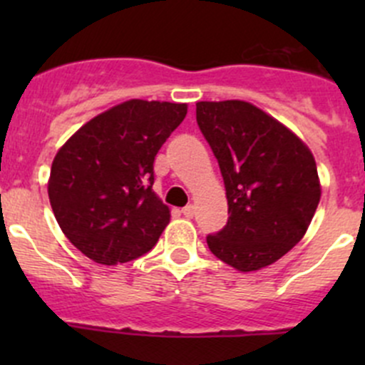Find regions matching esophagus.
<instances>
[{
  "label": "esophagus",
  "mask_w": 365,
  "mask_h": 365,
  "mask_svg": "<svg viewBox=\"0 0 365 365\" xmlns=\"http://www.w3.org/2000/svg\"><path fill=\"white\" fill-rule=\"evenodd\" d=\"M182 213L187 217V219H192L194 217V205H187L182 208Z\"/></svg>",
  "instance_id": "esophagus-1"
}]
</instances>
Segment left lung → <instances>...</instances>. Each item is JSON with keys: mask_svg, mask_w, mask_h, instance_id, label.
<instances>
[{"mask_svg": "<svg viewBox=\"0 0 365 365\" xmlns=\"http://www.w3.org/2000/svg\"><path fill=\"white\" fill-rule=\"evenodd\" d=\"M196 120L219 162L227 222L210 251L240 272L268 267L304 238L322 187L311 150L288 127L244 101L197 102Z\"/></svg>", "mask_w": 365, "mask_h": 365, "instance_id": "8db88e82", "label": "left lung"}]
</instances>
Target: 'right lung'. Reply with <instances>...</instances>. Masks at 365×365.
I'll use <instances>...</instances> for the list:
<instances>
[{"instance_id":"right-lung-1","label":"right lung","mask_w":365,"mask_h":365,"mask_svg":"<svg viewBox=\"0 0 365 365\" xmlns=\"http://www.w3.org/2000/svg\"><path fill=\"white\" fill-rule=\"evenodd\" d=\"M187 104L127 101L84 123L58 150L47 192L65 237L101 264L127 263L157 244L169 208L153 192L157 152Z\"/></svg>"}]
</instances>
